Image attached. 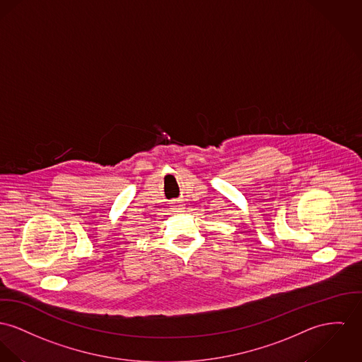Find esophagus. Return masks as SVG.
I'll list each match as a JSON object with an SVG mask.
<instances>
[{
  "instance_id": "esophagus-1",
  "label": "esophagus",
  "mask_w": 362,
  "mask_h": 362,
  "mask_svg": "<svg viewBox=\"0 0 362 362\" xmlns=\"http://www.w3.org/2000/svg\"><path fill=\"white\" fill-rule=\"evenodd\" d=\"M173 209H183V204L182 202H173Z\"/></svg>"
}]
</instances>
